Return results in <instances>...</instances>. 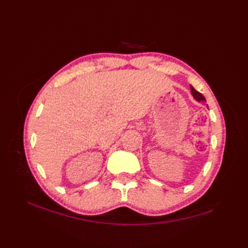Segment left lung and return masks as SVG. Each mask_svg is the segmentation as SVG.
<instances>
[{"label":"left lung","instance_id":"left-lung-1","mask_svg":"<svg viewBox=\"0 0 248 248\" xmlns=\"http://www.w3.org/2000/svg\"><path fill=\"white\" fill-rule=\"evenodd\" d=\"M191 92H192V94H193V97L197 100L198 102H205V99H204V97L202 96V93H200L199 92H197L196 89H195L193 86H191Z\"/></svg>","mask_w":248,"mask_h":248}]
</instances>
